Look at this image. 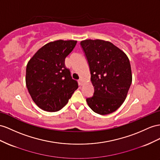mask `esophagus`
I'll return each instance as SVG.
<instances>
[{"mask_svg":"<svg viewBox=\"0 0 160 160\" xmlns=\"http://www.w3.org/2000/svg\"><path fill=\"white\" fill-rule=\"evenodd\" d=\"M82 79H79L78 80V84H79V85H80V86H82Z\"/></svg>","mask_w":160,"mask_h":160,"instance_id":"obj_1","label":"esophagus"}]
</instances>
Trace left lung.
Returning <instances> with one entry per match:
<instances>
[{
    "instance_id": "1",
    "label": "left lung",
    "mask_w": 160,
    "mask_h": 160,
    "mask_svg": "<svg viewBox=\"0 0 160 160\" xmlns=\"http://www.w3.org/2000/svg\"><path fill=\"white\" fill-rule=\"evenodd\" d=\"M80 44L91 71L93 96L88 105L100 115H108L124 103L132 83V75L128 56L113 43L103 40H84Z\"/></svg>"
}]
</instances>
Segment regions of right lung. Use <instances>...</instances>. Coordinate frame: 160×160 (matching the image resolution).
Wrapping results in <instances>:
<instances>
[{"instance_id":"1","label":"right lung","mask_w":160,"mask_h":160,"mask_svg":"<svg viewBox=\"0 0 160 160\" xmlns=\"http://www.w3.org/2000/svg\"><path fill=\"white\" fill-rule=\"evenodd\" d=\"M76 43V40L50 42L39 48L28 62L26 87L32 100L44 111L61 109L78 88L65 65V59Z\"/></svg>"}]
</instances>
